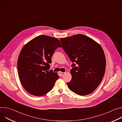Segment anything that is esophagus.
I'll return each instance as SVG.
<instances>
[{
  "instance_id": "34e87169",
  "label": "esophagus",
  "mask_w": 122,
  "mask_h": 122,
  "mask_svg": "<svg viewBox=\"0 0 122 122\" xmlns=\"http://www.w3.org/2000/svg\"><path fill=\"white\" fill-rule=\"evenodd\" d=\"M60 75H61V76H64L65 74V73H66V72H60Z\"/></svg>"
}]
</instances>
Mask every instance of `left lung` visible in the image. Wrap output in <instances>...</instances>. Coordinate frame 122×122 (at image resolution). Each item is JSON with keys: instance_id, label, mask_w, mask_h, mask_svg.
<instances>
[{"instance_id": "8db88e82", "label": "left lung", "mask_w": 122, "mask_h": 122, "mask_svg": "<svg viewBox=\"0 0 122 122\" xmlns=\"http://www.w3.org/2000/svg\"><path fill=\"white\" fill-rule=\"evenodd\" d=\"M62 48L73 63L71 80L67 82L74 93L85 96L97 87L104 77L106 58L101 46L82 34L61 38Z\"/></svg>"}]
</instances>
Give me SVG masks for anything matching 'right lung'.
<instances>
[{"mask_svg": "<svg viewBox=\"0 0 122 122\" xmlns=\"http://www.w3.org/2000/svg\"><path fill=\"white\" fill-rule=\"evenodd\" d=\"M58 47L61 45L57 39L41 35L22 48L17 63L18 75L22 85L30 94L42 96L54 87L59 76L49 69L51 57Z\"/></svg>", "mask_w": 122, "mask_h": 122, "instance_id": "add662e5", "label": "right lung"}]
</instances>
